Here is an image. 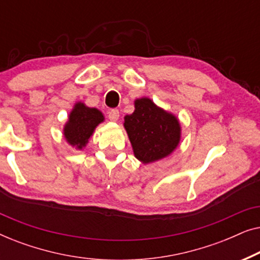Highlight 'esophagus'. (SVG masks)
<instances>
[{"label":"esophagus","mask_w":260,"mask_h":260,"mask_svg":"<svg viewBox=\"0 0 260 260\" xmlns=\"http://www.w3.org/2000/svg\"><path fill=\"white\" fill-rule=\"evenodd\" d=\"M119 118V111L117 109H113L111 111H109V119L112 122H116Z\"/></svg>","instance_id":"34e87169"}]
</instances>
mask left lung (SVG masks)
Returning <instances> with one entry per match:
<instances>
[{
	"label": "left lung",
	"mask_w": 260,
	"mask_h": 260,
	"mask_svg": "<svg viewBox=\"0 0 260 260\" xmlns=\"http://www.w3.org/2000/svg\"><path fill=\"white\" fill-rule=\"evenodd\" d=\"M124 127L135 156L143 163L155 162L172 154L181 137L176 117L159 109L149 98L135 102V111L124 117Z\"/></svg>",
	"instance_id": "1"
}]
</instances>
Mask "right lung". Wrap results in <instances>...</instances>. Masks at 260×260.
I'll use <instances>...</instances> for the list:
<instances>
[{
    "label": "right lung",
    "instance_id": "1",
    "mask_svg": "<svg viewBox=\"0 0 260 260\" xmlns=\"http://www.w3.org/2000/svg\"><path fill=\"white\" fill-rule=\"evenodd\" d=\"M104 120V116L99 110L87 108L83 103H77L70 113L69 122L63 127L66 141L77 149H83L93 130Z\"/></svg>",
    "mask_w": 260,
    "mask_h": 260
}]
</instances>
